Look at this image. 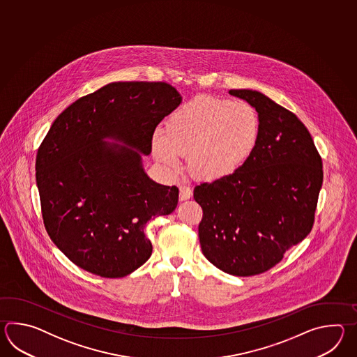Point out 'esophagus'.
Listing matches in <instances>:
<instances>
[{"instance_id": "obj_1", "label": "esophagus", "mask_w": 357, "mask_h": 357, "mask_svg": "<svg viewBox=\"0 0 357 357\" xmlns=\"http://www.w3.org/2000/svg\"><path fill=\"white\" fill-rule=\"evenodd\" d=\"M192 195V191H191V188L190 186H186V185H180V200H188Z\"/></svg>"}]
</instances>
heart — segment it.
Returning <instances> with one entry per match:
<instances>
[{
	"label": "heart",
	"mask_w": 357,
	"mask_h": 357,
	"mask_svg": "<svg viewBox=\"0 0 357 357\" xmlns=\"http://www.w3.org/2000/svg\"><path fill=\"white\" fill-rule=\"evenodd\" d=\"M259 137L260 119L249 103L199 97L168 117L165 132H154L153 154L169 174L178 171V155H186L190 175L215 181L243 167Z\"/></svg>",
	"instance_id": "1"
}]
</instances>
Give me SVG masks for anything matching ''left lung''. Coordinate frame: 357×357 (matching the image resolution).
Instances as JSON below:
<instances>
[{"label":"left lung","instance_id":"obj_1","mask_svg":"<svg viewBox=\"0 0 357 357\" xmlns=\"http://www.w3.org/2000/svg\"><path fill=\"white\" fill-rule=\"evenodd\" d=\"M229 94L257 109L258 145L235 174L195 186L194 199L203 209L205 258L225 273L249 277L273 268L310 234L323 163L296 114L260 91Z\"/></svg>","mask_w":357,"mask_h":357}]
</instances>
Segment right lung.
<instances>
[{"label":"right lung","mask_w":357,"mask_h":357,"mask_svg":"<svg viewBox=\"0 0 357 357\" xmlns=\"http://www.w3.org/2000/svg\"><path fill=\"white\" fill-rule=\"evenodd\" d=\"M181 100L162 82L107 84L68 106L47 132L36 160L43 223L84 271L121 278L151 258L145 225L175 211L178 189L151 180L142 153L152 152L154 130Z\"/></svg>","instance_id":"right-lung-1"}]
</instances>
